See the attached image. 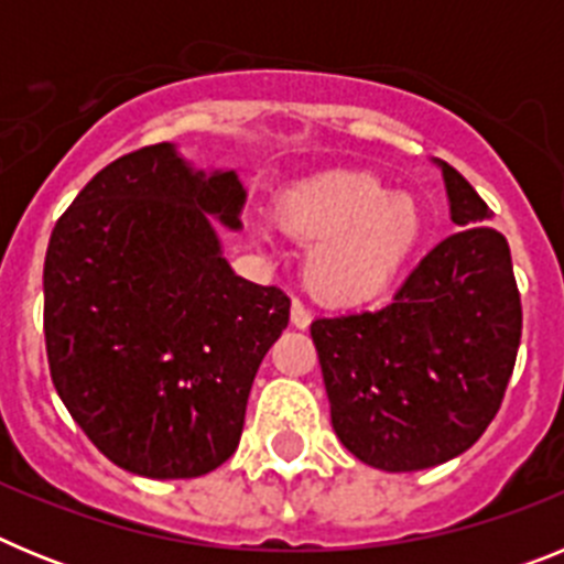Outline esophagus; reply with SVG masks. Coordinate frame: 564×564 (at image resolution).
I'll return each mask as SVG.
<instances>
[{
	"instance_id": "1",
	"label": "esophagus",
	"mask_w": 564,
	"mask_h": 564,
	"mask_svg": "<svg viewBox=\"0 0 564 564\" xmlns=\"http://www.w3.org/2000/svg\"><path fill=\"white\" fill-rule=\"evenodd\" d=\"M311 311L305 307V302H299V299H293L291 305V325L299 327V330H305L307 325H311Z\"/></svg>"
}]
</instances>
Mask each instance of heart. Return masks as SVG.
<instances>
[{
	"label": "heart",
	"mask_w": 564,
	"mask_h": 564,
	"mask_svg": "<svg viewBox=\"0 0 564 564\" xmlns=\"http://www.w3.org/2000/svg\"><path fill=\"white\" fill-rule=\"evenodd\" d=\"M279 223L302 246H313L305 282L330 305L383 296L423 237L415 197L361 172L327 174L293 188L279 203Z\"/></svg>",
	"instance_id": "heart-1"
}]
</instances>
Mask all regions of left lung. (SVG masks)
Here are the masks:
<instances>
[{"label":"left lung","mask_w":564,"mask_h":564,"mask_svg":"<svg viewBox=\"0 0 564 564\" xmlns=\"http://www.w3.org/2000/svg\"><path fill=\"white\" fill-rule=\"evenodd\" d=\"M460 231L390 305L311 325L338 441L367 466L417 471L475 446L514 372L522 307L511 251L480 194L437 163Z\"/></svg>","instance_id":"left-lung-1"}]
</instances>
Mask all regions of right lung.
<instances>
[{
	"instance_id": "right-lung-1",
	"label": "right lung",
	"mask_w": 564,
	"mask_h": 564,
	"mask_svg": "<svg viewBox=\"0 0 564 564\" xmlns=\"http://www.w3.org/2000/svg\"><path fill=\"white\" fill-rule=\"evenodd\" d=\"M246 188L172 143L129 152L78 192L44 257L50 376L115 466L152 480L237 452L259 364L291 299L237 276L212 217L237 231Z\"/></svg>"
}]
</instances>
